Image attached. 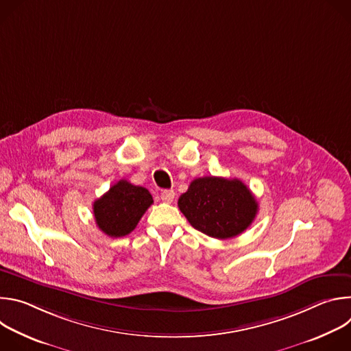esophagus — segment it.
Segmentation results:
<instances>
[{
    "label": "esophagus",
    "instance_id": "1",
    "mask_svg": "<svg viewBox=\"0 0 351 351\" xmlns=\"http://www.w3.org/2000/svg\"><path fill=\"white\" fill-rule=\"evenodd\" d=\"M175 198V191L173 190H162L161 191V199L164 203H172Z\"/></svg>",
    "mask_w": 351,
    "mask_h": 351
}]
</instances>
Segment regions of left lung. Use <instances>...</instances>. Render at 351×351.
Listing matches in <instances>:
<instances>
[{
	"mask_svg": "<svg viewBox=\"0 0 351 351\" xmlns=\"http://www.w3.org/2000/svg\"><path fill=\"white\" fill-rule=\"evenodd\" d=\"M178 206L194 229L219 240L243 233L258 213L256 197L241 180L215 176L194 179Z\"/></svg>",
	"mask_w": 351,
	"mask_h": 351,
	"instance_id": "obj_1",
	"label": "left lung"
}]
</instances>
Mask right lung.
Segmentation results:
<instances>
[{
  "mask_svg": "<svg viewBox=\"0 0 351 351\" xmlns=\"http://www.w3.org/2000/svg\"><path fill=\"white\" fill-rule=\"evenodd\" d=\"M152 204L153 195L145 187L134 186L122 179L103 197L95 199L93 213L99 230L111 237H122L137 226Z\"/></svg>",
  "mask_w": 351,
  "mask_h": 351,
  "instance_id": "add662e5",
  "label": "right lung"
}]
</instances>
